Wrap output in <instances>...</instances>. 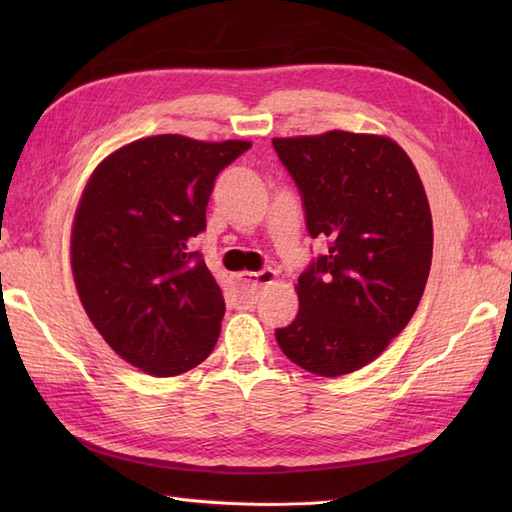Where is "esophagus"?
Instances as JSON below:
<instances>
[{"instance_id": "esophagus-1", "label": "esophagus", "mask_w": 512, "mask_h": 512, "mask_svg": "<svg viewBox=\"0 0 512 512\" xmlns=\"http://www.w3.org/2000/svg\"><path fill=\"white\" fill-rule=\"evenodd\" d=\"M277 273L273 268H264L259 273H242L235 277V292H237V301L239 306L244 308H253V303H257L259 292H262L264 286L273 284Z\"/></svg>"}]
</instances>
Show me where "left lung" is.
<instances>
[{
    "label": "left lung",
    "instance_id": "1",
    "mask_svg": "<svg viewBox=\"0 0 512 512\" xmlns=\"http://www.w3.org/2000/svg\"><path fill=\"white\" fill-rule=\"evenodd\" d=\"M301 193L310 237L328 239L297 284L299 312L275 332L292 363L343 376L372 363L416 312L433 224L409 156L387 136L273 138Z\"/></svg>",
    "mask_w": 512,
    "mask_h": 512
}]
</instances>
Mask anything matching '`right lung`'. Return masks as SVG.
<instances>
[{"label":"right lung","instance_id":"obj_1","mask_svg":"<svg viewBox=\"0 0 512 512\" xmlns=\"http://www.w3.org/2000/svg\"><path fill=\"white\" fill-rule=\"evenodd\" d=\"M246 149L149 136L116 149L85 184L70 242L76 292L107 345L151 376L189 372L220 336L222 290L191 242L217 173Z\"/></svg>","mask_w":512,"mask_h":512}]
</instances>
